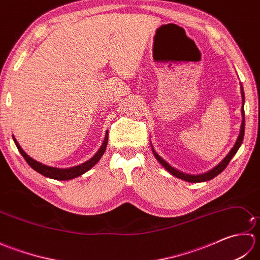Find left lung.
I'll return each mask as SVG.
<instances>
[{"label":"left lung","instance_id":"1","mask_svg":"<svg viewBox=\"0 0 260 260\" xmlns=\"http://www.w3.org/2000/svg\"><path fill=\"white\" fill-rule=\"evenodd\" d=\"M241 88V96H242V108H241V114H242V123H241V127H240V133H239V136H238V140H237L235 146L233 147V150H231L229 152V154L227 156H225L223 158V161L221 163H219L217 167L213 168L211 171H209V172L204 173V174H199V175H190V174H185L183 172H180V171L175 170L174 168L171 167V165L169 163H167L164 161V159L158 155V154L153 150V146H152V150H153V153H154V156H155L157 158V161L161 163L163 167L167 169L169 172L176 176V178L179 179H182L184 181H187V182H193V183H196V182H203V181H209L211 180L213 178H215L218 174H220L222 172V171L227 168V165L229 164L230 159L234 157L235 154L237 153V151L239 150V147L241 145L242 141H244V135H245V110H244V103H245V93H244V89H242V86L240 87Z\"/></svg>","mask_w":260,"mask_h":260}]
</instances>
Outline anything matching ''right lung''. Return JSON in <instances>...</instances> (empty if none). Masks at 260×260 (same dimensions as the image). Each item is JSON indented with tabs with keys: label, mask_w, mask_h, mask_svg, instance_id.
<instances>
[{
	"label": "right lung",
	"mask_w": 260,
	"mask_h": 260,
	"mask_svg": "<svg viewBox=\"0 0 260 260\" xmlns=\"http://www.w3.org/2000/svg\"><path fill=\"white\" fill-rule=\"evenodd\" d=\"M13 141L15 143L16 147H18L19 152L21 153V155L24 157V159L26 161V163L30 165V167L37 171L38 173H40L42 175L47 176V178H50V179H54V180H70V179H75L77 178V176H79L81 174L86 173L87 171H89L93 165H95L99 159H101V157L103 156V154L105 152V150H106L107 147V142H108V132H106V136H105V140H104V143L102 147L99 148V151L95 154V156H92L89 161H87L85 163H82L80 165H77V167H74V168H70V169H57V168H51V167H48V165H45L42 164L40 162L36 161V159H33L32 157H30L27 154L22 150L21 146L19 145V143L16 142V140L14 139L13 136Z\"/></svg>",
	"instance_id": "right-lung-1"
}]
</instances>
